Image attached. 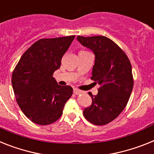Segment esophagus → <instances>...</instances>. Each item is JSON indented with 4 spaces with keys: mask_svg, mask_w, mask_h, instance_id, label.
<instances>
[{
    "mask_svg": "<svg viewBox=\"0 0 154 154\" xmlns=\"http://www.w3.org/2000/svg\"><path fill=\"white\" fill-rule=\"evenodd\" d=\"M73 93H74L75 95H80L81 93V91H80V90L77 88H74L73 89Z\"/></svg>",
    "mask_w": 154,
    "mask_h": 154,
    "instance_id": "esophagus-1",
    "label": "esophagus"
}]
</instances>
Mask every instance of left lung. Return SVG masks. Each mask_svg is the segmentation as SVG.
Segmentation results:
<instances>
[{
    "instance_id": "8db88e82",
    "label": "left lung",
    "mask_w": 154,
    "mask_h": 154,
    "mask_svg": "<svg viewBox=\"0 0 154 154\" xmlns=\"http://www.w3.org/2000/svg\"><path fill=\"white\" fill-rule=\"evenodd\" d=\"M77 39L95 54L91 79L100 85L96 95L88 93L92 103L84 109V116L95 125H106L118 117L129 100L134 85L131 63L108 37L77 36Z\"/></svg>"
}]
</instances>
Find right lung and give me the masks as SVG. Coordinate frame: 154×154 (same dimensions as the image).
Returning <instances> with one entry per match:
<instances>
[{
  "label": "right lung",
  "mask_w": 154,
  "mask_h": 154,
  "mask_svg": "<svg viewBox=\"0 0 154 154\" xmlns=\"http://www.w3.org/2000/svg\"><path fill=\"white\" fill-rule=\"evenodd\" d=\"M74 37L40 39L24 52L14 69L11 84L16 101L33 123L47 125L57 121L73 94L70 86H60L52 76Z\"/></svg>",
  "instance_id": "add662e5"
}]
</instances>
